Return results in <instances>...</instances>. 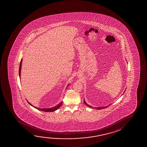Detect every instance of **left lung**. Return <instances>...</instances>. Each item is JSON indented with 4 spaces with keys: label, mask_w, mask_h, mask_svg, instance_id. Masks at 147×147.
Wrapping results in <instances>:
<instances>
[{
    "label": "left lung",
    "mask_w": 147,
    "mask_h": 147,
    "mask_svg": "<svg viewBox=\"0 0 147 147\" xmlns=\"http://www.w3.org/2000/svg\"><path fill=\"white\" fill-rule=\"evenodd\" d=\"M125 92H123V93H125ZM84 103L85 105H87V107H90V108H94V109H98V110L99 109H105V108H107V107H109V105H111H111H109L106 106V107H92V106H91V105H88V104H87V103L86 102V101H85V100H84Z\"/></svg>",
    "instance_id": "8db88e82"
}]
</instances>
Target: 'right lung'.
I'll use <instances>...</instances> for the list:
<instances>
[{
	"mask_svg": "<svg viewBox=\"0 0 147 147\" xmlns=\"http://www.w3.org/2000/svg\"><path fill=\"white\" fill-rule=\"evenodd\" d=\"M22 60H21V61H20V68H19V76H20V75H21V69H22ZM70 84H69L68 85H67V86L66 88H67V87H68L69 85ZM28 101V102L29 103V105H30L31 106H32V107H34V108L35 109H38L39 111H45V112H53V111H56L57 109H58L61 106V105H62L63 101H61L60 103H59V104L56 105L55 107H51V108H46V109H41V108H38V107H34V106H33L31 103L29 102Z\"/></svg>",
	"mask_w": 147,
	"mask_h": 147,
	"instance_id": "add662e5",
	"label": "right lung"
}]
</instances>
